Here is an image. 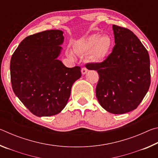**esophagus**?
<instances>
[{
    "label": "esophagus",
    "mask_w": 158,
    "mask_h": 158,
    "mask_svg": "<svg viewBox=\"0 0 158 158\" xmlns=\"http://www.w3.org/2000/svg\"><path fill=\"white\" fill-rule=\"evenodd\" d=\"M88 72V69L86 68H83L81 69V74H85Z\"/></svg>",
    "instance_id": "esophagus-1"
}]
</instances>
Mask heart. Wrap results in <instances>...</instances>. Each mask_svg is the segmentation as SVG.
Segmentation results:
<instances>
[{"label":"heart","mask_w":158,"mask_h":158,"mask_svg":"<svg viewBox=\"0 0 158 158\" xmlns=\"http://www.w3.org/2000/svg\"><path fill=\"white\" fill-rule=\"evenodd\" d=\"M111 46L110 37L95 33L77 40L75 43V52L80 54H90L92 60L98 62L106 56ZM67 55L70 58H74V52L69 49L67 51Z\"/></svg>","instance_id":"b5f03b06"}]
</instances>
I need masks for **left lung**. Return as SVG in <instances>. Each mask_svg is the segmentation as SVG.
<instances>
[{"instance_id":"8db88e82","label":"left lung","mask_w":158,"mask_h":158,"mask_svg":"<svg viewBox=\"0 0 158 158\" xmlns=\"http://www.w3.org/2000/svg\"><path fill=\"white\" fill-rule=\"evenodd\" d=\"M115 46L100 63L87 64L100 75L95 93L106 111L127 113L137 107L151 84L148 53L132 31L113 25Z\"/></svg>"}]
</instances>
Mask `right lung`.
Segmentation results:
<instances>
[{
  "label": "right lung",
  "instance_id": "add662e5",
  "mask_svg": "<svg viewBox=\"0 0 158 158\" xmlns=\"http://www.w3.org/2000/svg\"><path fill=\"white\" fill-rule=\"evenodd\" d=\"M63 32L50 30L26 37L10 60L13 91L32 114L56 115L65 108L81 68H69L58 60Z\"/></svg>",
  "mask_w": 158,
  "mask_h": 158
}]
</instances>
